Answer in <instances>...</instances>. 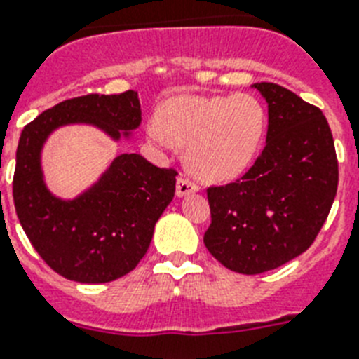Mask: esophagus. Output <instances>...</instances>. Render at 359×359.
Listing matches in <instances>:
<instances>
[{
	"mask_svg": "<svg viewBox=\"0 0 359 359\" xmlns=\"http://www.w3.org/2000/svg\"><path fill=\"white\" fill-rule=\"evenodd\" d=\"M195 191H198L197 182H194V180L184 177V175H180L179 179H177V195L184 197V195L195 194Z\"/></svg>",
	"mask_w": 359,
	"mask_h": 359,
	"instance_id": "obj_1",
	"label": "esophagus"
}]
</instances>
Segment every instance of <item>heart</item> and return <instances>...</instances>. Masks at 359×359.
<instances>
[{"mask_svg": "<svg viewBox=\"0 0 359 359\" xmlns=\"http://www.w3.org/2000/svg\"><path fill=\"white\" fill-rule=\"evenodd\" d=\"M264 129L266 114L254 96H180L162 107L147 133L162 146H188L189 168L222 180L248 168Z\"/></svg>", "mask_w": 359, "mask_h": 359, "instance_id": "obj_1", "label": "heart"}]
</instances>
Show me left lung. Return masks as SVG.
I'll return each mask as SVG.
<instances>
[{
    "mask_svg": "<svg viewBox=\"0 0 359 359\" xmlns=\"http://www.w3.org/2000/svg\"><path fill=\"white\" fill-rule=\"evenodd\" d=\"M268 104L266 146L246 173L206 189L208 252L254 276L310 248L338 191V156L319 107L277 83H254Z\"/></svg>",
    "mask_w": 359,
    "mask_h": 359,
    "instance_id": "obj_1",
    "label": "left lung"
}]
</instances>
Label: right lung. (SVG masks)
I'll return each instance as SVG.
<instances>
[{"mask_svg": "<svg viewBox=\"0 0 359 359\" xmlns=\"http://www.w3.org/2000/svg\"><path fill=\"white\" fill-rule=\"evenodd\" d=\"M137 91L86 95L43 111L21 131L12 197L18 219L45 263L65 279L109 283L140 263L158 217L175 195L177 171L156 168L137 153L116 156L89 191L60 201L41 179L40 151L53 129L87 122L113 138L140 126Z\"/></svg>", "mask_w": 359, "mask_h": 359, "instance_id": "right-lung-1", "label": "right lung"}]
</instances>
